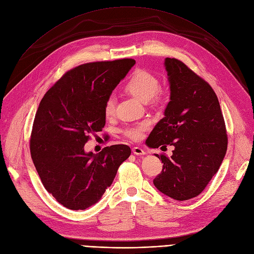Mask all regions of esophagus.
<instances>
[{
  "mask_svg": "<svg viewBox=\"0 0 254 254\" xmlns=\"http://www.w3.org/2000/svg\"><path fill=\"white\" fill-rule=\"evenodd\" d=\"M133 152L135 154H137V156H144V154L146 153L141 147H134L133 148Z\"/></svg>",
  "mask_w": 254,
  "mask_h": 254,
  "instance_id": "obj_1",
  "label": "esophagus"
}]
</instances>
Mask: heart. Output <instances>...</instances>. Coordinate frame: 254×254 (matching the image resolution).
I'll return each mask as SVG.
<instances>
[{"label": "heart", "mask_w": 254, "mask_h": 254, "mask_svg": "<svg viewBox=\"0 0 254 254\" xmlns=\"http://www.w3.org/2000/svg\"><path fill=\"white\" fill-rule=\"evenodd\" d=\"M125 89L127 93L133 95L142 103H148L151 98L158 96L160 89L159 80L145 70H137L130 76L126 83ZM104 112L107 117H111L115 112V100L113 96H110L104 108ZM150 123L147 120L136 124L124 129V135L133 141H139L143 138L145 131L149 129Z\"/></svg>", "instance_id": "1"}]
</instances>
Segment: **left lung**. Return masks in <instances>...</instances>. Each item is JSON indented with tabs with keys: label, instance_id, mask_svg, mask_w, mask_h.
<instances>
[{
	"label": "left lung",
	"instance_id": "1",
	"mask_svg": "<svg viewBox=\"0 0 254 254\" xmlns=\"http://www.w3.org/2000/svg\"><path fill=\"white\" fill-rule=\"evenodd\" d=\"M164 66L170 101L146 144L150 148L174 146L170 158L156 154L163 170L153 185L183 201L199 195L216 174L225 157L227 135L213 88L178 59L166 58Z\"/></svg>",
	"mask_w": 254,
	"mask_h": 254
}]
</instances>
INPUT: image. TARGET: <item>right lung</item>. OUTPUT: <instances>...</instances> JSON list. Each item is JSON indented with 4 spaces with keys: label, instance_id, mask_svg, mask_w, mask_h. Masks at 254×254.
I'll return each instance as SVG.
<instances>
[{
    "label": "right lung",
    "instance_id": "obj_1",
    "mask_svg": "<svg viewBox=\"0 0 254 254\" xmlns=\"http://www.w3.org/2000/svg\"><path fill=\"white\" fill-rule=\"evenodd\" d=\"M133 59L82 64L66 72L45 94L30 141L33 163L49 193L69 209H85L101 199L118 167L130 154L127 145L86 152L89 135L106 125L105 104L135 65Z\"/></svg>",
    "mask_w": 254,
    "mask_h": 254
}]
</instances>
